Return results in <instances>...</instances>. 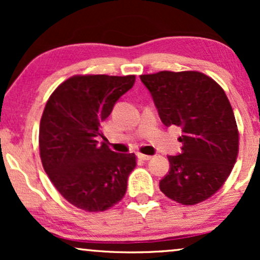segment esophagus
<instances>
[{"instance_id": "obj_1", "label": "esophagus", "mask_w": 260, "mask_h": 260, "mask_svg": "<svg viewBox=\"0 0 260 260\" xmlns=\"http://www.w3.org/2000/svg\"><path fill=\"white\" fill-rule=\"evenodd\" d=\"M137 155H138V157H139V159H142V160H150V159H151V155L142 154V153H138V154H137Z\"/></svg>"}]
</instances>
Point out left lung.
Returning a JSON list of instances; mask_svg holds the SVG:
<instances>
[{
    "mask_svg": "<svg viewBox=\"0 0 260 260\" xmlns=\"http://www.w3.org/2000/svg\"><path fill=\"white\" fill-rule=\"evenodd\" d=\"M160 120L181 127L182 153L169 155L161 192L184 205L201 203L219 190L238 153V131L231 104L214 79L196 71L142 74Z\"/></svg>",
    "mask_w": 260,
    "mask_h": 260,
    "instance_id": "1",
    "label": "left lung"
}]
</instances>
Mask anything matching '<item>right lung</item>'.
Listing matches in <instances>:
<instances>
[{
  "instance_id": "right-lung-1",
  "label": "right lung",
  "mask_w": 260,
  "mask_h": 260,
  "mask_svg": "<svg viewBox=\"0 0 260 260\" xmlns=\"http://www.w3.org/2000/svg\"><path fill=\"white\" fill-rule=\"evenodd\" d=\"M134 82L136 76H74L47 100L39 131L41 162L56 189L74 207L103 211L126 193L136 155L116 153L98 139L104 121Z\"/></svg>"
}]
</instances>
